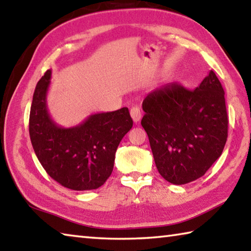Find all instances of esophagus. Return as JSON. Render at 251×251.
I'll list each match as a JSON object with an SVG mask.
<instances>
[{"label": "esophagus", "instance_id": "obj_1", "mask_svg": "<svg viewBox=\"0 0 251 251\" xmlns=\"http://www.w3.org/2000/svg\"><path fill=\"white\" fill-rule=\"evenodd\" d=\"M130 116L133 118L134 123H138L142 118V112L141 108L137 107V106H134V107L130 108Z\"/></svg>", "mask_w": 251, "mask_h": 251}]
</instances>
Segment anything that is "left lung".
Instances as JSON below:
<instances>
[{"label": "left lung", "mask_w": 251, "mask_h": 251, "mask_svg": "<svg viewBox=\"0 0 251 251\" xmlns=\"http://www.w3.org/2000/svg\"><path fill=\"white\" fill-rule=\"evenodd\" d=\"M146 130L161 177L184 185L205 175L224 151L228 136L225 92L210 71L189 91L177 83L151 91L143 101Z\"/></svg>", "instance_id": "left-lung-1"}]
</instances>
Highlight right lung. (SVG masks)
<instances>
[{"mask_svg":"<svg viewBox=\"0 0 251 251\" xmlns=\"http://www.w3.org/2000/svg\"><path fill=\"white\" fill-rule=\"evenodd\" d=\"M52 71H46L34 91L29 137L37 159L58 184L73 190H92L110 176L115 152L130 130L128 108L92 114L80 124L59 126L50 117L46 99Z\"/></svg>","mask_w":251,"mask_h":251,"instance_id":"obj_1","label":"right lung"}]
</instances>
